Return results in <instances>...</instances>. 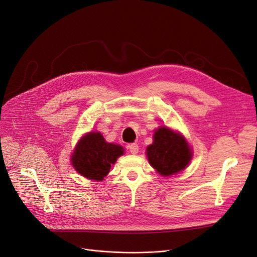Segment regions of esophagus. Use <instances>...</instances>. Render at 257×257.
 Segmentation results:
<instances>
[{"mask_svg":"<svg viewBox=\"0 0 257 257\" xmlns=\"http://www.w3.org/2000/svg\"><path fill=\"white\" fill-rule=\"evenodd\" d=\"M128 149L131 152V154H137L139 152V145L136 144V143L130 144L128 146Z\"/></svg>","mask_w":257,"mask_h":257,"instance_id":"1","label":"esophagus"}]
</instances>
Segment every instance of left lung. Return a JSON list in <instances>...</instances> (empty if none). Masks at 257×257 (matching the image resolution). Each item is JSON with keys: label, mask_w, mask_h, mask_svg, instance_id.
I'll return each mask as SVG.
<instances>
[{"label": "left lung", "mask_w": 257, "mask_h": 257, "mask_svg": "<svg viewBox=\"0 0 257 257\" xmlns=\"http://www.w3.org/2000/svg\"><path fill=\"white\" fill-rule=\"evenodd\" d=\"M153 144L147 147L150 165L164 176L185 169L192 158V152L185 139L167 127L154 133Z\"/></svg>", "instance_id": "8db88e82"}]
</instances>
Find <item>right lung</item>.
Instances as JSON below:
<instances>
[{"label":"right lung","mask_w":257,"mask_h":257,"mask_svg":"<svg viewBox=\"0 0 257 257\" xmlns=\"http://www.w3.org/2000/svg\"><path fill=\"white\" fill-rule=\"evenodd\" d=\"M124 149L105 142L99 132H91L81 139L72 154L74 169L89 180L103 181Z\"/></svg>","instance_id":"obj_1"}]
</instances>
